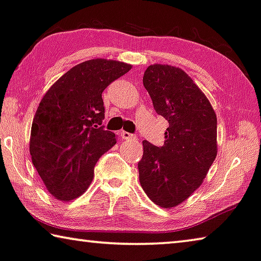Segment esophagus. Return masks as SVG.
<instances>
[{
	"label": "esophagus",
	"mask_w": 261,
	"mask_h": 261,
	"mask_svg": "<svg viewBox=\"0 0 261 261\" xmlns=\"http://www.w3.org/2000/svg\"><path fill=\"white\" fill-rule=\"evenodd\" d=\"M119 136L122 139H135L136 138L135 135L129 134V132H126V131H120Z\"/></svg>",
	"instance_id": "obj_1"
}]
</instances>
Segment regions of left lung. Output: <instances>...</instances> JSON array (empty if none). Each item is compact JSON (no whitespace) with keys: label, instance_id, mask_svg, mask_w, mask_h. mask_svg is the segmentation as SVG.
I'll list each match as a JSON object with an SVG mask.
<instances>
[{"label":"left lung","instance_id":"obj_1","mask_svg":"<svg viewBox=\"0 0 261 261\" xmlns=\"http://www.w3.org/2000/svg\"><path fill=\"white\" fill-rule=\"evenodd\" d=\"M143 84L169 127L163 146L143 142L139 181L154 204L173 207L199 188L215 162L217 116L206 96L179 68L150 65Z\"/></svg>","mask_w":261,"mask_h":261}]
</instances>
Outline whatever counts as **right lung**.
<instances>
[{"instance_id": "obj_1", "label": "right lung", "mask_w": 261, "mask_h": 261, "mask_svg": "<svg viewBox=\"0 0 261 261\" xmlns=\"http://www.w3.org/2000/svg\"><path fill=\"white\" fill-rule=\"evenodd\" d=\"M130 69V64L102 58L83 62L42 98L29 149L35 169L58 200L80 197L92 181L97 161L116 144L114 132L102 125V92Z\"/></svg>"}]
</instances>
